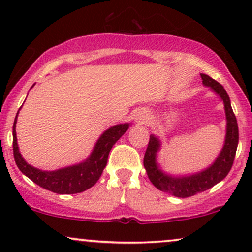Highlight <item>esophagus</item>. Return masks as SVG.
<instances>
[{
  "label": "esophagus",
  "instance_id": "1",
  "mask_svg": "<svg viewBox=\"0 0 252 252\" xmlns=\"http://www.w3.org/2000/svg\"><path fill=\"white\" fill-rule=\"evenodd\" d=\"M150 113L146 109H139L134 115V119L137 124H146L149 122Z\"/></svg>",
  "mask_w": 252,
  "mask_h": 252
}]
</instances>
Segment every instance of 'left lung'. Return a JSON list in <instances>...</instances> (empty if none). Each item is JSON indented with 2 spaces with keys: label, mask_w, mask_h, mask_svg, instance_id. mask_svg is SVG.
Returning a JSON list of instances; mask_svg holds the SVG:
<instances>
[{
  "label": "left lung",
  "mask_w": 252,
  "mask_h": 252,
  "mask_svg": "<svg viewBox=\"0 0 252 252\" xmlns=\"http://www.w3.org/2000/svg\"><path fill=\"white\" fill-rule=\"evenodd\" d=\"M202 82L210 91L216 93L223 103L226 115V134L223 146L212 164L203 170L188 174H171L165 172L158 164V153L161 149V141L158 136L151 134L143 165L148 178L155 187L159 190L175 196V197H190L198 192L205 191L218 184L228 174L235 158L239 144V127L234 115L230 98L225 88L209 75L201 73Z\"/></svg>",
  "instance_id": "left-lung-1"
}]
</instances>
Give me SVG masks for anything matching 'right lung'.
<instances>
[{"mask_svg": "<svg viewBox=\"0 0 252 252\" xmlns=\"http://www.w3.org/2000/svg\"><path fill=\"white\" fill-rule=\"evenodd\" d=\"M33 87L34 85L31 88ZM19 110L17 112L12 127L13 156H15L17 166L22 171V173L31 179L34 184L39 185L40 187L47 189V190L62 195L78 194V192H82L93 187L97 182L103 173V170L106 166L111 148L127 132L130 126V123H125L118 124V125L105 129L96 141L89 156L80 163L54 171H43L27 163L19 151L16 133V124Z\"/></svg>", "mask_w": 252, "mask_h": 252, "instance_id": "1", "label": "right lung"}]
</instances>
